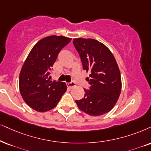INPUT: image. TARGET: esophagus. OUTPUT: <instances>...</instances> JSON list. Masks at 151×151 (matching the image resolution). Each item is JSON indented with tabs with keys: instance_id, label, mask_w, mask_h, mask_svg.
Listing matches in <instances>:
<instances>
[{
	"instance_id": "esophagus-1",
	"label": "esophagus",
	"mask_w": 151,
	"mask_h": 151,
	"mask_svg": "<svg viewBox=\"0 0 151 151\" xmlns=\"http://www.w3.org/2000/svg\"><path fill=\"white\" fill-rule=\"evenodd\" d=\"M67 86H68V87L69 88H72L76 86V83H74V81H71L70 83H67Z\"/></svg>"
}]
</instances>
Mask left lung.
I'll return each instance as SVG.
<instances>
[{"label":"left lung","instance_id":"obj_1","mask_svg":"<svg viewBox=\"0 0 151 151\" xmlns=\"http://www.w3.org/2000/svg\"><path fill=\"white\" fill-rule=\"evenodd\" d=\"M73 45L79 53L83 69L90 72L86 80L91 86L84 89L78 107L90 116L108 113L117 102L121 91V77L114 55L104 44L94 39L76 38Z\"/></svg>","mask_w":151,"mask_h":151}]
</instances>
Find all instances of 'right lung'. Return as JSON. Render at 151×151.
Wrapping results in <instances>:
<instances>
[{"label": "right lung", "mask_w": 151, "mask_h": 151, "mask_svg": "<svg viewBox=\"0 0 151 151\" xmlns=\"http://www.w3.org/2000/svg\"><path fill=\"white\" fill-rule=\"evenodd\" d=\"M71 40L56 35L43 38L35 44L25 60L19 84L23 99L33 109L39 112L52 109L65 93V83L51 81L49 71L59 52Z\"/></svg>", "instance_id": "right-lung-1"}]
</instances>
